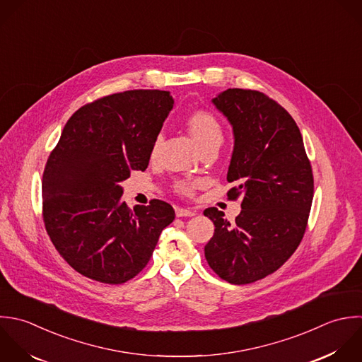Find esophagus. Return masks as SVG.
I'll list each match as a JSON object with an SVG mask.
<instances>
[{
	"instance_id": "34e87169",
	"label": "esophagus",
	"mask_w": 362,
	"mask_h": 362,
	"mask_svg": "<svg viewBox=\"0 0 362 362\" xmlns=\"http://www.w3.org/2000/svg\"><path fill=\"white\" fill-rule=\"evenodd\" d=\"M176 216H177V217H193V216H196V211H194V210H190V209L177 207V209H176Z\"/></svg>"
}]
</instances>
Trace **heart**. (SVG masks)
Instances as JSON below:
<instances>
[{
    "mask_svg": "<svg viewBox=\"0 0 362 362\" xmlns=\"http://www.w3.org/2000/svg\"><path fill=\"white\" fill-rule=\"evenodd\" d=\"M187 127L196 139V142L202 146L210 141H221L223 139V128L218 119L206 110H196L187 117ZM162 144V134L156 135L151 149V158H156L159 148ZM197 186L196 180H177L175 182V189L182 194H193Z\"/></svg>",
    "mask_w": 362,
    "mask_h": 362,
    "instance_id": "1",
    "label": "heart"
}]
</instances>
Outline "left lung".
I'll return each instance as SVG.
<instances>
[{
    "instance_id": "1",
    "label": "left lung",
    "mask_w": 362,
    "mask_h": 362,
    "mask_svg": "<svg viewBox=\"0 0 362 362\" xmlns=\"http://www.w3.org/2000/svg\"><path fill=\"white\" fill-rule=\"evenodd\" d=\"M234 131L227 180L241 213L230 223L216 207L204 210L214 235L204 247L210 268L233 285L278 271L299 247L309 220L315 182L302 134L292 115L257 90L228 88L213 98Z\"/></svg>"
}]
</instances>
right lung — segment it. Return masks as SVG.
<instances>
[{
	"label": "right lung",
	"mask_w": 362,
	"mask_h": 362,
	"mask_svg": "<svg viewBox=\"0 0 362 362\" xmlns=\"http://www.w3.org/2000/svg\"><path fill=\"white\" fill-rule=\"evenodd\" d=\"M173 107L169 91L128 90L80 107L42 177L45 228L62 258L93 281L121 285L149 262L173 207L153 199L131 210L121 182L145 170Z\"/></svg>",
	"instance_id": "obj_1"
}]
</instances>
